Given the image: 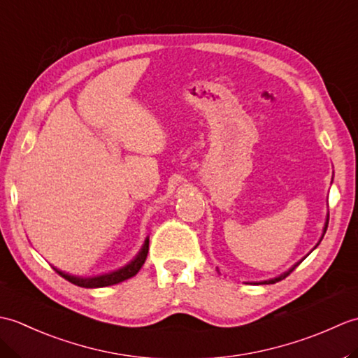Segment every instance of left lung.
Instances as JSON below:
<instances>
[{"label":"left lung","mask_w":358,"mask_h":358,"mask_svg":"<svg viewBox=\"0 0 358 358\" xmlns=\"http://www.w3.org/2000/svg\"><path fill=\"white\" fill-rule=\"evenodd\" d=\"M328 223H329V212H328V217H326V223H324V227H323V235H322V238H320V241L323 240V237H324V234H326V229H328ZM320 241H318L317 243V246L318 245H320ZM315 246V248H317ZM301 262H299V263H295L294 266H292V268L291 269H289V271H286V272H283V273H280V275L278 277H275V278H271V280H264V281H260V283L262 285H273V283H277V281H280V280H283V278H286L287 275H289V273H291L295 268H296V266H299Z\"/></svg>","instance_id":"1"}]
</instances>
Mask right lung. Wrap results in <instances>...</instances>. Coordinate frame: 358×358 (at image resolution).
<instances>
[{
    "label": "right lung",
    "instance_id": "add662e5",
    "mask_svg": "<svg viewBox=\"0 0 358 358\" xmlns=\"http://www.w3.org/2000/svg\"><path fill=\"white\" fill-rule=\"evenodd\" d=\"M149 252V238L144 240V245L140 249V252L135 255L134 260L131 263H127L123 268H120L117 271H112L108 273H101V275H92V277H80V275H71V273L59 271L57 268L55 269L59 275L63 278H66L67 281H71V283L77 285L80 287H104V286H112V285H117L121 283V281H124L127 278H131L134 275L138 273V271L141 269V266L146 262V257Z\"/></svg>",
    "mask_w": 358,
    "mask_h": 358
}]
</instances>
